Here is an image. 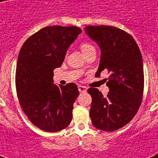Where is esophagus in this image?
<instances>
[{
    "label": "esophagus",
    "instance_id": "34e87169",
    "mask_svg": "<svg viewBox=\"0 0 158 158\" xmlns=\"http://www.w3.org/2000/svg\"><path fill=\"white\" fill-rule=\"evenodd\" d=\"M79 91L80 93H85L87 91V88L85 86H79Z\"/></svg>",
    "mask_w": 158,
    "mask_h": 158
}]
</instances>
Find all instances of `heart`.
<instances>
[{"label": "heart", "instance_id": "1", "mask_svg": "<svg viewBox=\"0 0 158 158\" xmlns=\"http://www.w3.org/2000/svg\"><path fill=\"white\" fill-rule=\"evenodd\" d=\"M80 48H81L82 52H83L84 54L89 52H90V51L95 50V48H94V46L91 45L90 43H82L81 45H80Z\"/></svg>", "mask_w": 158, "mask_h": 158}]
</instances>
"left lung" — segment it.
Segmentation results:
<instances>
[{"label":"left lung","instance_id":"8db88e82","mask_svg":"<svg viewBox=\"0 0 158 158\" xmlns=\"http://www.w3.org/2000/svg\"><path fill=\"white\" fill-rule=\"evenodd\" d=\"M85 33L101 49L95 76L109 73L107 96L98 89H88L92 97L89 115L94 127L114 131L127 125L136 115L143 99L144 77L142 55L132 36L112 26H87Z\"/></svg>","mask_w":158,"mask_h":158}]
</instances>
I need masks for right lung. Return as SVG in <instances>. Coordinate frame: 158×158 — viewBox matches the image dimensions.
<instances>
[{"label": "right lung", "instance_id": "add662e5", "mask_svg": "<svg viewBox=\"0 0 158 158\" xmlns=\"http://www.w3.org/2000/svg\"><path fill=\"white\" fill-rule=\"evenodd\" d=\"M81 33L74 26L45 27L29 37L19 53L15 85L19 104L31 122L44 131L56 132L71 122L78 87L54 84L53 70L61 65Z\"/></svg>", "mask_w": 158, "mask_h": 158}]
</instances>
